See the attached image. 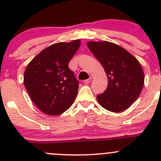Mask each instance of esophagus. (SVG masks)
<instances>
[{
    "label": "esophagus",
    "instance_id": "esophagus-1",
    "mask_svg": "<svg viewBox=\"0 0 161 161\" xmlns=\"http://www.w3.org/2000/svg\"><path fill=\"white\" fill-rule=\"evenodd\" d=\"M91 80H92V77H89V79L85 80V81H84V83H85V84H89V83H90Z\"/></svg>",
    "mask_w": 161,
    "mask_h": 161
}]
</instances>
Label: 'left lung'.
Returning <instances> with one entry per match:
<instances>
[{"label":"left lung","mask_w":161,"mask_h":161,"mask_svg":"<svg viewBox=\"0 0 161 161\" xmlns=\"http://www.w3.org/2000/svg\"><path fill=\"white\" fill-rule=\"evenodd\" d=\"M87 46L102 64L108 77L107 89L97 96L98 103L114 113L128 109L139 97L144 84L139 60L114 42L90 41Z\"/></svg>","instance_id":"obj_1"}]
</instances>
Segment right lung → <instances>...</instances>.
Segmentation results:
<instances>
[{
  "instance_id": "1",
  "label": "right lung",
  "mask_w": 161,
  "mask_h": 161,
  "mask_svg": "<svg viewBox=\"0 0 161 161\" xmlns=\"http://www.w3.org/2000/svg\"><path fill=\"white\" fill-rule=\"evenodd\" d=\"M80 46V40L57 42L43 49L28 64L24 85L42 113L59 115L69 109L78 92V80L68 63Z\"/></svg>"
}]
</instances>
